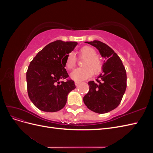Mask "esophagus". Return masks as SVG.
Wrapping results in <instances>:
<instances>
[{"mask_svg":"<svg viewBox=\"0 0 153 153\" xmlns=\"http://www.w3.org/2000/svg\"><path fill=\"white\" fill-rule=\"evenodd\" d=\"M75 85H76V86H78V85H80V82H79V81H75Z\"/></svg>","mask_w":153,"mask_h":153,"instance_id":"obj_1","label":"esophagus"}]
</instances>
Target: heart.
I'll return each instance as SVG.
<instances>
[{"mask_svg": "<svg viewBox=\"0 0 153 153\" xmlns=\"http://www.w3.org/2000/svg\"><path fill=\"white\" fill-rule=\"evenodd\" d=\"M80 58L85 60L82 62L83 68L76 69L71 73V77L76 81H82L88 79L93 75L101 72L102 69V63L100 59L96 56V51L89 46H85L79 50ZM76 59L73 53H69L64 61L65 67L71 70L76 66Z\"/></svg>", "mask_w": 153, "mask_h": 153, "instance_id": "heart-1", "label": "heart"}]
</instances>
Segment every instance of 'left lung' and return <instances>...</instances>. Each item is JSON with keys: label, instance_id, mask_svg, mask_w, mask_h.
I'll return each instance as SVG.
<instances>
[{"label": "left lung", "instance_id": "8db88e82", "mask_svg": "<svg viewBox=\"0 0 153 153\" xmlns=\"http://www.w3.org/2000/svg\"><path fill=\"white\" fill-rule=\"evenodd\" d=\"M98 50L105 59L102 73L97 82H88L89 91L84 97L87 107L98 114L107 113L117 108L121 103L126 89V71L121 59L107 45L98 40L88 42Z\"/></svg>", "mask_w": 153, "mask_h": 153}]
</instances>
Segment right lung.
Wrapping results in <instances>:
<instances>
[{
  "mask_svg": "<svg viewBox=\"0 0 153 153\" xmlns=\"http://www.w3.org/2000/svg\"><path fill=\"white\" fill-rule=\"evenodd\" d=\"M75 41H55L45 47L30 62L26 74L27 92L30 101L39 110L55 112L67 102L68 94L76 87L69 76L64 61L77 45Z\"/></svg>",
  "mask_w": 153,
  "mask_h": 153,
  "instance_id": "1",
  "label": "right lung"
}]
</instances>
